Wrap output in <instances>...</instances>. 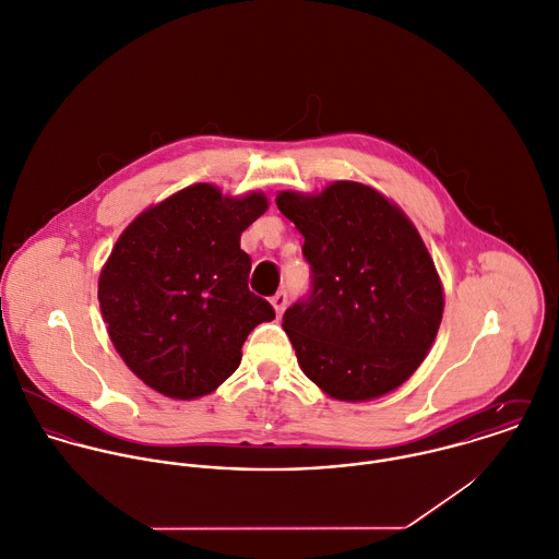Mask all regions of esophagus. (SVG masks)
Returning a JSON list of instances; mask_svg holds the SVG:
<instances>
[{"instance_id":"34e87169","label":"esophagus","mask_w":559,"mask_h":559,"mask_svg":"<svg viewBox=\"0 0 559 559\" xmlns=\"http://www.w3.org/2000/svg\"><path fill=\"white\" fill-rule=\"evenodd\" d=\"M271 306L275 308V312H277V314H282V312L286 310V306H288V295H286L284 290H280L277 295H273V299H271Z\"/></svg>"}]
</instances>
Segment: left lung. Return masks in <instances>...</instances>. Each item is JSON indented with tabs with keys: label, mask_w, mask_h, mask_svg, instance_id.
<instances>
[{
	"label": "left lung",
	"mask_w": 559,
	"mask_h": 559,
	"mask_svg": "<svg viewBox=\"0 0 559 559\" xmlns=\"http://www.w3.org/2000/svg\"><path fill=\"white\" fill-rule=\"evenodd\" d=\"M280 212L301 231L310 295L284 312L299 367L338 401L399 388L436 341L444 295L433 260L403 210L374 188L334 182L282 190Z\"/></svg>",
	"instance_id": "8db88e82"
}]
</instances>
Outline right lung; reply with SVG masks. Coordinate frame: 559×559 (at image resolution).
<instances>
[{"instance_id": "obj_1", "label": "right lung", "mask_w": 559, "mask_h": 559, "mask_svg": "<svg viewBox=\"0 0 559 559\" xmlns=\"http://www.w3.org/2000/svg\"><path fill=\"white\" fill-rule=\"evenodd\" d=\"M262 192L229 197L192 185L147 207L119 236L99 275L108 336L139 379L171 399L214 392L251 330L275 319L247 286L240 234L266 212Z\"/></svg>"}]
</instances>
